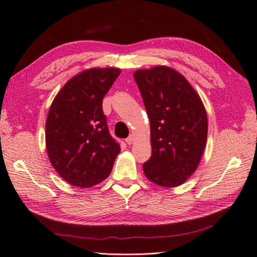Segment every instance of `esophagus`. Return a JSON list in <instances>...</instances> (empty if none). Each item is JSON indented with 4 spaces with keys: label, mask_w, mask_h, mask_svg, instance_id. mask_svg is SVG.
Masks as SVG:
<instances>
[{
    "label": "esophagus",
    "mask_w": 257,
    "mask_h": 257,
    "mask_svg": "<svg viewBox=\"0 0 257 257\" xmlns=\"http://www.w3.org/2000/svg\"><path fill=\"white\" fill-rule=\"evenodd\" d=\"M134 141H135V137H134V135H130L126 139H125V142H126V144L127 145H132L134 143Z\"/></svg>",
    "instance_id": "1"
}]
</instances>
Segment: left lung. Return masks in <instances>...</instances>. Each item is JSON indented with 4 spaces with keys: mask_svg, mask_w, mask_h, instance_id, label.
I'll list each match as a JSON object with an SVG mask.
<instances>
[{
    "mask_svg": "<svg viewBox=\"0 0 257 257\" xmlns=\"http://www.w3.org/2000/svg\"><path fill=\"white\" fill-rule=\"evenodd\" d=\"M134 79L150 120L152 152L144 173L163 188L180 185L195 172L205 150L204 104L184 76L168 66L138 69Z\"/></svg>",
    "mask_w": 257,
    "mask_h": 257,
    "instance_id": "left-lung-1",
    "label": "left lung"
}]
</instances>
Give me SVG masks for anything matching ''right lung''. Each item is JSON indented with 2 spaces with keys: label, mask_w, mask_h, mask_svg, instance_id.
Segmentation results:
<instances>
[{
  "label": "right lung",
  "mask_w": 257,
  "mask_h": 257,
  "mask_svg": "<svg viewBox=\"0 0 257 257\" xmlns=\"http://www.w3.org/2000/svg\"><path fill=\"white\" fill-rule=\"evenodd\" d=\"M121 71L90 68L69 79L46 120V148L53 168L69 184L91 188L109 176L120 146L109 134L103 98Z\"/></svg>",
  "instance_id": "obj_1"
}]
</instances>
